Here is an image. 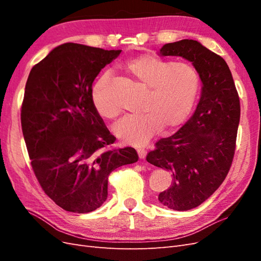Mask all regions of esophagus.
<instances>
[{
    "label": "esophagus",
    "instance_id": "esophagus-1",
    "mask_svg": "<svg viewBox=\"0 0 261 261\" xmlns=\"http://www.w3.org/2000/svg\"><path fill=\"white\" fill-rule=\"evenodd\" d=\"M137 153H138L140 159H145L146 154H147V151H146L145 149H143V148H139V149H137Z\"/></svg>",
    "mask_w": 261,
    "mask_h": 261
}]
</instances>
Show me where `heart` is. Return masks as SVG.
I'll list each match as a JSON object with an SVG mask.
<instances>
[{"label": "heart", "instance_id": "1", "mask_svg": "<svg viewBox=\"0 0 261 261\" xmlns=\"http://www.w3.org/2000/svg\"><path fill=\"white\" fill-rule=\"evenodd\" d=\"M123 68L147 87L140 105L143 112L126 115L114 125V134L124 144L143 147L162 127L170 130L186 120L200 85L198 70L193 64L144 54L128 60ZM108 83L109 74L101 75L94 83L92 103L101 116L114 118L120 108L108 93Z\"/></svg>", "mask_w": 261, "mask_h": 261}]
</instances>
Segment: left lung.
<instances>
[{
	"mask_svg": "<svg viewBox=\"0 0 261 261\" xmlns=\"http://www.w3.org/2000/svg\"><path fill=\"white\" fill-rule=\"evenodd\" d=\"M161 57L192 62L202 83L193 116L170 137L162 138L147 161L168 170L171 186L158 199L173 210L198 207L223 183L235 152L241 106L232 73L220 55L196 40L164 44Z\"/></svg>",
	"mask_w": 261,
	"mask_h": 261,
	"instance_id": "1",
	"label": "left lung"
}]
</instances>
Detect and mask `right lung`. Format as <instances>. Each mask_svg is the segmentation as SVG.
Returning <instances> with one entry per match:
<instances>
[{
  "label": "right lung",
  "mask_w": 261,
  "mask_h": 261,
  "mask_svg": "<svg viewBox=\"0 0 261 261\" xmlns=\"http://www.w3.org/2000/svg\"><path fill=\"white\" fill-rule=\"evenodd\" d=\"M120 53L64 43L28 76L20 121L31 167L44 193L69 212L99 208L110 173L138 160L132 147L111 148L115 137L92 103L94 78Z\"/></svg>",
  "instance_id": "obj_1"
}]
</instances>
